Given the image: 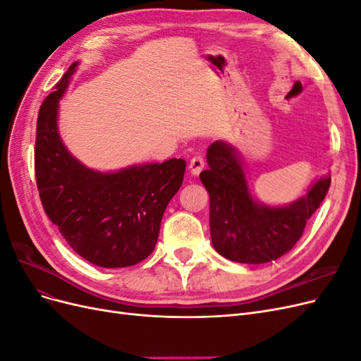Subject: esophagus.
<instances>
[{
	"label": "esophagus",
	"instance_id": "1",
	"mask_svg": "<svg viewBox=\"0 0 361 361\" xmlns=\"http://www.w3.org/2000/svg\"><path fill=\"white\" fill-rule=\"evenodd\" d=\"M203 167H204V159L200 155L194 157L190 161V173L192 174V176H197V174L203 170Z\"/></svg>",
	"mask_w": 361,
	"mask_h": 361
}]
</instances>
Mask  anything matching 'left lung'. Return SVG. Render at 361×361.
I'll return each mask as SVG.
<instances>
[{"mask_svg": "<svg viewBox=\"0 0 361 361\" xmlns=\"http://www.w3.org/2000/svg\"><path fill=\"white\" fill-rule=\"evenodd\" d=\"M209 169L200 180L209 194V226L214 248L239 264H267L298 243L305 223L330 188V171L307 192L288 204H267L251 192L244 164L235 146L216 140L207 147Z\"/></svg>", "mask_w": 361, "mask_h": 361, "instance_id": "obj_1", "label": "left lung"}]
</instances>
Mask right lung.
<instances>
[{"label":"right lung","mask_w":361,"mask_h":361,"mask_svg":"<svg viewBox=\"0 0 361 361\" xmlns=\"http://www.w3.org/2000/svg\"><path fill=\"white\" fill-rule=\"evenodd\" d=\"M78 61L43 101L37 117L35 169L49 220L68 244L102 268L133 267L154 251L164 211L180 188L183 159L99 171L76 159L59 133L60 99Z\"/></svg>","instance_id":"1"}]
</instances>
